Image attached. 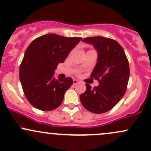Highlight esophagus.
Returning a JSON list of instances; mask_svg holds the SVG:
<instances>
[{"label":"esophagus","mask_w":151,"mask_h":151,"mask_svg":"<svg viewBox=\"0 0 151 151\" xmlns=\"http://www.w3.org/2000/svg\"><path fill=\"white\" fill-rule=\"evenodd\" d=\"M79 81H78V80H77V79H73V84H79Z\"/></svg>","instance_id":"esophagus-1"}]
</instances>
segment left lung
<instances>
[{
    "mask_svg": "<svg viewBox=\"0 0 151 151\" xmlns=\"http://www.w3.org/2000/svg\"><path fill=\"white\" fill-rule=\"evenodd\" d=\"M98 52V61L90 77L99 83L92 88L86 84L85 92L79 96L86 110L94 114L109 111L125 94L129 79V63L125 52L113 39L96 36L86 37Z\"/></svg>",
    "mask_w": 151,
    "mask_h": 151,
    "instance_id": "left-lung-1",
    "label": "left lung"
}]
</instances>
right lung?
<instances>
[{
  "label": "right lung",
  "instance_id": "obj_1",
  "mask_svg": "<svg viewBox=\"0 0 151 151\" xmlns=\"http://www.w3.org/2000/svg\"><path fill=\"white\" fill-rule=\"evenodd\" d=\"M81 39L46 34L35 39L27 47L19 76L24 94L35 108L49 111L61 105L73 80L71 77L55 79L54 72Z\"/></svg>",
  "mask_w": 151,
  "mask_h": 151
}]
</instances>
